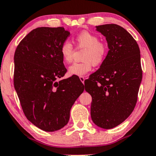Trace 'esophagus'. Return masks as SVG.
<instances>
[{
    "label": "esophagus",
    "instance_id": "34e87169",
    "mask_svg": "<svg viewBox=\"0 0 156 156\" xmlns=\"http://www.w3.org/2000/svg\"><path fill=\"white\" fill-rule=\"evenodd\" d=\"M79 78H80V81H81L82 83H83L84 84V80H85V77H84V76H80Z\"/></svg>",
    "mask_w": 156,
    "mask_h": 156
}]
</instances>
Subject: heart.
<instances>
[{
  "mask_svg": "<svg viewBox=\"0 0 156 156\" xmlns=\"http://www.w3.org/2000/svg\"><path fill=\"white\" fill-rule=\"evenodd\" d=\"M75 44L78 48H84L81 62L74 63L69 67L70 76H82L91 71L93 65L99 66L105 60L108 53V45L99 41L97 35L89 31H82L74 38ZM60 54L64 62L69 64L73 60V46L69 41H65L60 47Z\"/></svg>",
  "mask_w": 156,
  "mask_h": 156,
  "instance_id": "obj_1",
  "label": "heart"
}]
</instances>
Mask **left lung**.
Segmentation results:
<instances>
[{"mask_svg": "<svg viewBox=\"0 0 156 156\" xmlns=\"http://www.w3.org/2000/svg\"><path fill=\"white\" fill-rule=\"evenodd\" d=\"M96 29L105 37L109 51L99 69L84 83L92 97L93 122L110 129L123 123L136 105L142 78L140 51L132 35L118 24H103Z\"/></svg>", "mask_w": 156, "mask_h": 156, "instance_id": "obj_1", "label": "left lung"}]
</instances>
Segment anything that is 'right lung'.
I'll use <instances>...</instances> for the list:
<instances>
[{"label":"right lung","instance_id":"obj_1","mask_svg":"<svg viewBox=\"0 0 156 156\" xmlns=\"http://www.w3.org/2000/svg\"><path fill=\"white\" fill-rule=\"evenodd\" d=\"M70 35L65 28L37 27L24 37L14 54V88L27 119L45 132L63 128L72 106L83 93L76 77L58 79L67 72L60 54Z\"/></svg>","mask_w":156,"mask_h":156}]
</instances>
